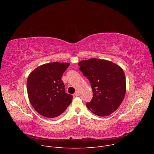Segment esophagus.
I'll return each instance as SVG.
<instances>
[{"mask_svg": "<svg viewBox=\"0 0 154 154\" xmlns=\"http://www.w3.org/2000/svg\"><path fill=\"white\" fill-rule=\"evenodd\" d=\"M74 95H75V96H79V95H80V91H76L75 92V93H74Z\"/></svg>", "mask_w": 154, "mask_h": 154, "instance_id": "1", "label": "esophagus"}]
</instances>
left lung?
<instances>
[{
	"label": "left lung",
	"mask_w": 154,
	"mask_h": 154,
	"mask_svg": "<svg viewBox=\"0 0 154 154\" xmlns=\"http://www.w3.org/2000/svg\"><path fill=\"white\" fill-rule=\"evenodd\" d=\"M78 64L93 89V97L86 104L87 108L99 116H106L115 112L126 91L122 69L112 61L97 58L83 60Z\"/></svg>",
	"instance_id": "1"
}]
</instances>
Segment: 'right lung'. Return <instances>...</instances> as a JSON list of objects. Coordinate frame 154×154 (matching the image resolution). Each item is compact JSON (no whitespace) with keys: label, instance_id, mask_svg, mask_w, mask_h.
<instances>
[{"label":"right lung","instance_id":"obj_1","mask_svg":"<svg viewBox=\"0 0 154 154\" xmlns=\"http://www.w3.org/2000/svg\"><path fill=\"white\" fill-rule=\"evenodd\" d=\"M69 63L53 62L36 68L29 75L27 87L30 102L41 115L59 116L71 103L72 96L65 93L61 77Z\"/></svg>","mask_w":154,"mask_h":154}]
</instances>
